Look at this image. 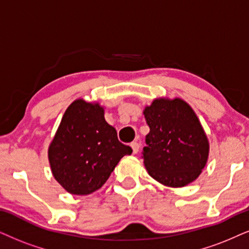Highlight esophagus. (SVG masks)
Segmentation results:
<instances>
[{
	"label": "esophagus",
	"mask_w": 249,
	"mask_h": 249,
	"mask_svg": "<svg viewBox=\"0 0 249 249\" xmlns=\"http://www.w3.org/2000/svg\"><path fill=\"white\" fill-rule=\"evenodd\" d=\"M131 147H132V150H133V154H137L139 152V143L137 142V141H133V142H131Z\"/></svg>",
	"instance_id": "1"
}]
</instances>
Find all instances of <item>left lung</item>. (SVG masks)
I'll return each instance as SVG.
<instances>
[{"label":"left lung","mask_w":249,"mask_h":249,"mask_svg":"<svg viewBox=\"0 0 249 249\" xmlns=\"http://www.w3.org/2000/svg\"><path fill=\"white\" fill-rule=\"evenodd\" d=\"M142 159L148 174L170 187L195 180L208 160L209 142L193 109L180 99H157L146 107Z\"/></svg>","instance_id":"1"}]
</instances>
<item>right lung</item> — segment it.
I'll use <instances>...</instances> for the list:
<instances>
[{"mask_svg":"<svg viewBox=\"0 0 249 249\" xmlns=\"http://www.w3.org/2000/svg\"><path fill=\"white\" fill-rule=\"evenodd\" d=\"M131 153L106 122L102 107L77 100L63 115L48 157L56 180L69 193L86 195L99 190Z\"/></svg>","mask_w":249,"mask_h":249,"instance_id":"obj_1","label":"right lung"}]
</instances>
